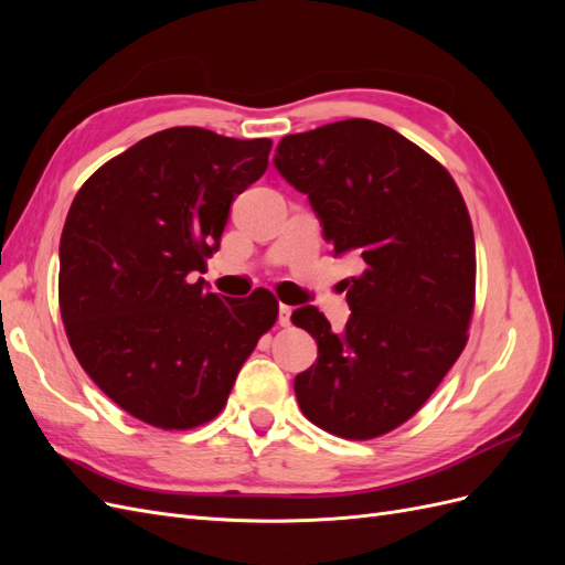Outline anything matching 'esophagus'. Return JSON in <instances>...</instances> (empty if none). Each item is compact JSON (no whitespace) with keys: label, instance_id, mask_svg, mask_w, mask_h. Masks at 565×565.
Segmentation results:
<instances>
[{"label":"esophagus","instance_id":"34e87169","mask_svg":"<svg viewBox=\"0 0 565 565\" xmlns=\"http://www.w3.org/2000/svg\"><path fill=\"white\" fill-rule=\"evenodd\" d=\"M278 322L282 324V328H287V324L292 322V306L280 303V309H278Z\"/></svg>","mask_w":565,"mask_h":565}]
</instances>
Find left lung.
<instances>
[{"mask_svg": "<svg viewBox=\"0 0 565 565\" xmlns=\"http://www.w3.org/2000/svg\"><path fill=\"white\" fill-rule=\"evenodd\" d=\"M273 164L309 195L334 254L365 262L347 280L344 332L316 306L292 313L318 341V361L295 377L301 413L341 438L384 436L429 401L467 347L476 245L465 198L429 152L372 119L289 134Z\"/></svg>", "mask_w": 565, "mask_h": 565, "instance_id": "1", "label": "left lung"}]
</instances>
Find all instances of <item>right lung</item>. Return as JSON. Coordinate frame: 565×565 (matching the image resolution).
Here are the masks:
<instances>
[{
  "instance_id": "add662e5",
  "label": "right lung",
  "mask_w": 565,
  "mask_h": 565,
  "mask_svg": "<svg viewBox=\"0 0 565 565\" xmlns=\"http://www.w3.org/2000/svg\"><path fill=\"white\" fill-rule=\"evenodd\" d=\"M270 146L164 129L96 169L67 212L58 270L67 341L110 401L158 429L214 419L278 318L264 287L221 299L191 278L218 249L235 195L266 172Z\"/></svg>"
}]
</instances>
